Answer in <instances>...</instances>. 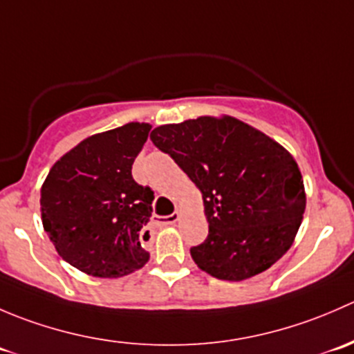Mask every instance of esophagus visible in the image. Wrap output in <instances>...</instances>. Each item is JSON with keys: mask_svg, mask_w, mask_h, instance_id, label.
Wrapping results in <instances>:
<instances>
[{"mask_svg": "<svg viewBox=\"0 0 354 354\" xmlns=\"http://www.w3.org/2000/svg\"><path fill=\"white\" fill-rule=\"evenodd\" d=\"M180 219V214L178 212H174V214H171V216H166V217H156V224L157 226H171V224H174L176 223V221Z\"/></svg>", "mask_w": 354, "mask_h": 354, "instance_id": "34e87169", "label": "esophagus"}]
</instances>
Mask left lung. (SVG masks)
Segmentation results:
<instances>
[{
    "mask_svg": "<svg viewBox=\"0 0 354 354\" xmlns=\"http://www.w3.org/2000/svg\"><path fill=\"white\" fill-rule=\"evenodd\" d=\"M151 140L202 192L209 234L190 248L200 269L243 281L288 252L306 195L298 164L283 145L231 116L162 124Z\"/></svg>",
    "mask_w": 354,
    "mask_h": 354,
    "instance_id": "1",
    "label": "left lung"
}]
</instances>
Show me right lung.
Here are the masks:
<instances>
[{
  "mask_svg": "<svg viewBox=\"0 0 354 354\" xmlns=\"http://www.w3.org/2000/svg\"><path fill=\"white\" fill-rule=\"evenodd\" d=\"M149 123H128L82 140L41 188L42 226L70 266L94 277H123L147 263L142 248L154 192L131 176Z\"/></svg>",
  "mask_w": 354,
  "mask_h": 354,
  "instance_id": "right-lung-1",
  "label": "right lung"
}]
</instances>
